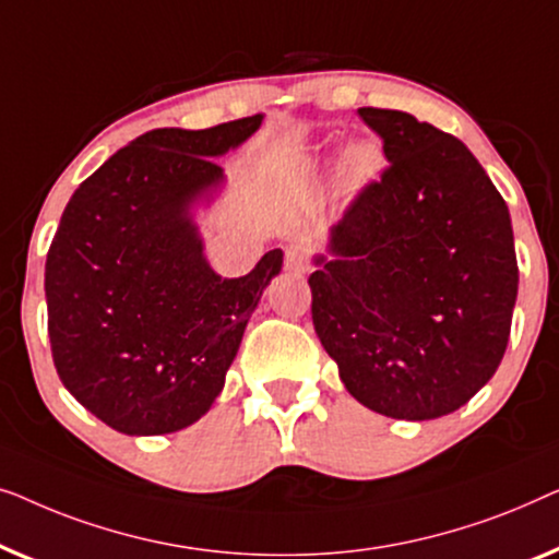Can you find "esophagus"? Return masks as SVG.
Segmentation results:
<instances>
[{"instance_id": "1", "label": "esophagus", "mask_w": 559, "mask_h": 559, "mask_svg": "<svg viewBox=\"0 0 559 559\" xmlns=\"http://www.w3.org/2000/svg\"><path fill=\"white\" fill-rule=\"evenodd\" d=\"M283 265H286V271H294V273H306L309 271V263H306V250L301 246H288L286 248V261H283Z\"/></svg>"}]
</instances>
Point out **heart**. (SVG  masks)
Returning a JSON list of instances; mask_svg holds the SVG:
<instances>
[{"mask_svg": "<svg viewBox=\"0 0 559 559\" xmlns=\"http://www.w3.org/2000/svg\"><path fill=\"white\" fill-rule=\"evenodd\" d=\"M352 159H355L357 167H365V164H369V159H372V154H369V148H357V152L352 154Z\"/></svg>", "mask_w": 559, "mask_h": 559, "instance_id": "heart-1", "label": "heart"}]
</instances>
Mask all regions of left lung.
<instances>
[{"instance_id":"left-lung-1","label":"left lung","mask_w":559,"mask_h":559,"mask_svg":"<svg viewBox=\"0 0 559 559\" xmlns=\"http://www.w3.org/2000/svg\"><path fill=\"white\" fill-rule=\"evenodd\" d=\"M357 114L390 167L313 255V329L357 403L433 420L466 405L507 352L512 217L463 141L405 111Z\"/></svg>"}]
</instances>
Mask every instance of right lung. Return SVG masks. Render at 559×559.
Instances as JSON below:
<instances>
[{"instance_id": "obj_1", "label": "right lung", "mask_w": 559, "mask_h": 559, "mask_svg": "<svg viewBox=\"0 0 559 559\" xmlns=\"http://www.w3.org/2000/svg\"><path fill=\"white\" fill-rule=\"evenodd\" d=\"M263 114L212 129H154L70 198L45 263L47 334L70 395L126 436L177 433L223 392L242 332L283 253L223 278L194 210L223 190L219 156Z\"/></svg>"}]
</instances>
